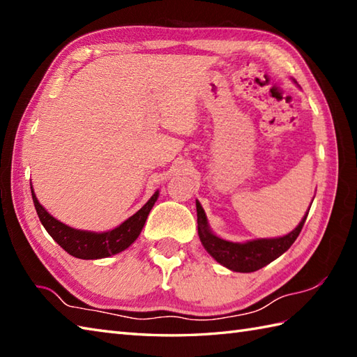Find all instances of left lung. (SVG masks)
I'll return each mask as SVG.
<instances>
[{"label": "left lung", "mask_w": 357, "mask_h": 357, "mask_svg": "<svg viewBox=\"0 0 357 357\" xmlns=\"http://www.w3.org/2000/svg\"><path fill=\"white\" fill-rule=\"evenodd\" d=\"M196 211H198V234L204 248L207 250V253L213 257L216 262L224 265L225 268L238 273L256 271L278 259L280 255H284L287 250L293 245L296 238L299 236L302 227H304L305 219L308 216V213H305L304 218L301 219L299 225L290 233L284 234V236L261 238L245 242H231L219 238L218 234L211 231L206 211H204L198 199H196Z\"/></svg>", "instance_id": "1"}]
</instances>
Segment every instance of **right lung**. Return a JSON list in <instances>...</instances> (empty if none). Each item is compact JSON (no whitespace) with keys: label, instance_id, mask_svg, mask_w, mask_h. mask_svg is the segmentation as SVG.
<instances>
[{"label":"right lung","instance_id":"1","mask_svg":"<svg viewBox=\"0 0 357 357\" xmlns=\"http://www.w3.org/2000/svg\"><path fill=\"white\" fill-rule=\"evenodd\" d=\"M30 190H32V199L38 218H40L44 229L55 239L58 245H61L67 253L78 257V259H102V257L118 255L130 247L141 234L150 210L155 206L159 196V190H156L133 216L126 219L115 229L107 231H89L73 229V227L58 221L38 201L32 184H30Z\"/></svg>","mask_w":357,"mask_h":357}]
</instances>
